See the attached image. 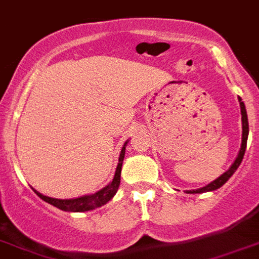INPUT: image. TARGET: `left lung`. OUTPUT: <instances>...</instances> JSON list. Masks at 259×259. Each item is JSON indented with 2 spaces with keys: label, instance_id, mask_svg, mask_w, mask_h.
<instances>
[{
  "label": "left lung",
  "instance_id": "obj_1",
  "mask_svg": "<svg viewBox=\"0 0 259 259\" xmlns=\"http://www.w3.org/2000/svg\"><path fill=\"white\" fill-rule=\"evenodd\" d=\"M238 102H240V108H241V121H242V140H241V148L240 151H238L237 157H236V160L233 161V163L231 165L225 173H223L222 176L216 178L215 181H212L211 183H208L207 186L204 187H200V189H196V190H187L186 193L187 194H202V193H208V191H213V190H218L224 185L227 181L233 176L237 167L240 166L241 161L244 158V154L245 151H246V143H247V135H249V121H247V114H246V108H245L244 102H242V99L238 97Z\"/></svg>",
  "mask_w": 259,
  "mask_h": 259
}]
</instances>
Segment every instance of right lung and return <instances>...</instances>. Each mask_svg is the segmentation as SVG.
Wrapping results in <instances>:
<instances>
[{
	"label": "right lung",
	"mask_w": 259,
	"mask_h": 259,
	"mask_svg": "<svg viewBox=\"0 0 259 259\" xmlns=\"http://www.w3.org/2000/svg\"><path fill=\"white\" fill-rule=\"evenodd\" d=\"M128 144V140L125 141L123 148H121L120 154H119V162L116 170H115L114 178L107 186H105L103 189H101L99 191L94 194H90V195H83L78 196V198L73 199H56V198H50V196H46L43 194L37 193L36 190L32 189L36 193V195L39 198H41L44 202L50 203V204L55 205L59 209H63L66 212H85V211H92V209H96L98 207H102L103 204L111 200L114 198V195L116 194L119 189V185H120V173H121V165H123V160H124L125 154V147Z\"/></svg>",
	"instance_id": "1"
}]
</instances>
